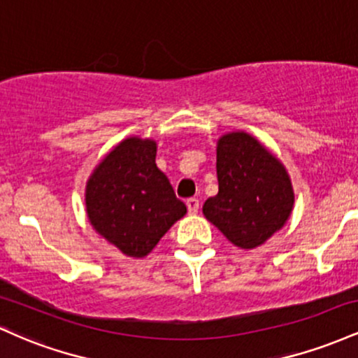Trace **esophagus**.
<instances>
[{
	"mask_svg": "<svg viewBox=\"0 0 358 358\" xmlns=\"http://www.w3.org/2000/svg\"><path fill=\"white\" fill-rule=\"evenodd\" d=\"M187 208L190 213H196L200 208V202L196 199H188L187 200Z\"/></svg>",
	"mask_w": 358,
	"mask_h": 358,
	"instance_id": "34e87169",
	"label": "esophagus"
}]
</instances>
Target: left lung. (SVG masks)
Returning <instances> with one entry per match:
<instances>
[{
	"label": "left lung",
	"instance_id": "left-lung-1",
	"mask_svg": "<svg viewBox=\"0 0 358 358\" xmlns=\"http://www.w3.org/2000/svg\"><path fill=\"white\" fill-rule=\"evenodd\" d=\"M219 193L205 200L203 215L241 249H254L285 227L294 207L289 173L245 131L217 141Z\"/></svg>",
	"mask_w": 358,
	"mask_h": 358
}]
</instances>
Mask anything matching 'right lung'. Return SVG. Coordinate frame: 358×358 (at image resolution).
I'll return each mask as SVG.
<instances>
[{
	"label": "right lung",
	"mask_w": 358,
	"mask_h": 358,
	"mask_svg": "<svg viewBox=\"0 0 358 358\" xmlns=\"http://www.w3.org/2000/svg\"><path fill=\"white\" fill-rule=\"evenodd\" d=\"M156 141L129 136L101 159L85 185L92 229L127 257H145L187 213L156 166Z\"/></svg>",
	"instance_id": "right-lung-1"
}]
</instances>
